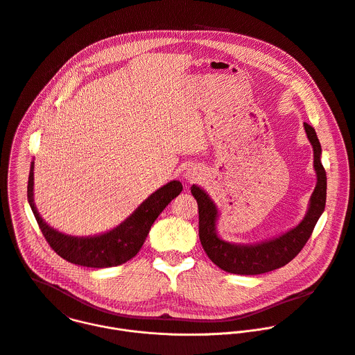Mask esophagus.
<instances>
[{"mask_svg": "<svg viewBox=\"0 0 355 355\" xmlns=\"http://www.w3.org/2000/svg\"><path fill=\"white\" fill-rule=\"evenodd\" d=\"M185 178L192 182V181H196V180L199 178V174H198V171H195V170H188V171L185 173Z\"/></svg>", "mask_w": 355, "mask_h": 355, "instance_id": "34e87169", "label": "esophagus"}]
</instances>
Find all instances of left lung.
Returning a JSON list of instances; mask_svg holds the SVG:
<instances>
[{"instance_id": "1", "label": "left lung", "mask_w": 355, "mask_h": 355, "mask_svg": "<svg viewBox=\"0 0 355 355\" xmlns=\"http://www.w3.org/2000/svg\"><path fill=\"white\" fill-rule=\"evenodd\" d=\"M306 137L313 148V168L316 187L309 199V207L298 225L273 240L258 244H232L221 240L216 231L218 211L209 195L198 185L191 192L199 209V240L210 261L221 270L234 275H262L287 265L293 261L309 240L311 234L326 205V171L320 163L322 148L315 130L304 123Z\"/></svg>"}]
</instances>
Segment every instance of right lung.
Listing matches in <instances>:
<instances>
[{
	"label": "right lung",
	"mask_w": 355,
	"mask_h": 355,
	"mask_svg": "<svg viewBox=\"0 0 355 355\" xmlns=\"http://www.w3.org/2000/svg\"><path fill=\"white\" fill-rule=\"evenodd\" d=\"M33 168L35 162L31 164L28 200L46 241L62 259L86 268H111L132 259L142 248L155 220L182 191L180 181H170L145 199L120 225L93 237H72L54 230L40 217L33 199Z\"/></svg>",
	"instance_id": "right-lung-1"
}]
</instances>
